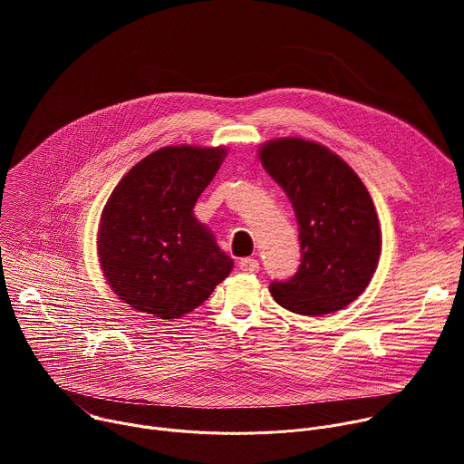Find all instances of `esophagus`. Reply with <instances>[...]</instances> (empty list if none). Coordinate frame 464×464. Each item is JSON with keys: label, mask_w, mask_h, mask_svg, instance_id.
<instances>
[{"label": "esophagus", "mask_w": 464, "mask_h": 464, "mask_svg": "<svg viewBox=\"0 0 464 464\" xmlns=\"http://www.w3.org/2000/svg\"><path fill=\"white\" fill-rule=\"evenodd\" d=\"M238 268L242 272H246V274H255L260 268V264H258V260L255 256H246V258H240Z\"/></svg>", "instance_id": "34e87169"}]
</instances>
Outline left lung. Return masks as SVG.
I'll return each instance as SVG.
<instances>
[{"label": "left lung", "instance_id": "1", "mask_svg": "<svg viewBox=\"0 0 464 464\" xmlns=\"http://www.w3.org/2000/svg\"><path fill=\"white\" fill-rule=\"evenodd\" d=\"M258 160L290 198L303 251L299 272L270 285L274 299L301 315L349 306L369 286L382 253L378 215L363 181L338 154L303 138L266 141Z\"/></svg>", "mask_w": 464, "mask_h": 464}]
</instances>
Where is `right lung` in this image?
<instances>
[{
  "instance_id": "right-lung-1",
  "label": "right lung",
  "mask_w": 464,
  "mask_h": 464,
  "mask_svg": "<svg viewBox=\"0 0 464 464\" xmlns=\"http://www.w3.org/2000/svg\"><path fill=\"white\" fill-rule=\"evenodd\" d=\"M226 147H163L131 167L111 190L97 231L102 276L138 312L178 319L200 306L233 270L194 206Z\"/></svg>"
}]
</instances>
